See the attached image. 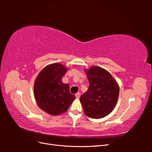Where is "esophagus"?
<instances>
[{"label": "esophagus", "instance_id": "1", "mask_svg": "<svg viewBox=\"0 0 152 152\" xmlns=\"http://www.w3.org/2000/svg\"><path fill=\"white\" fill-rule=\"evenodd\" d=\"M75 96L77 98H79L80 96V93H77V94H75Z\"/></svg>", "mask_w": 152, "mask_h": 152}]
</instances>
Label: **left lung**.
<instances>
[{
  "mask_svg": "<svg viewBox=\"0 0 152 152\" xmlns=\"http://www.w3.org/2000/svg\"><path fill=\"white\" fill-rule=\"evenodd\" d=\"M89 80V89L80 98L84 113L93 118L107 116L115 107L119 95L116 80L105 69L91 66L85 69Z\"/></svg>",
  "mask_w": 152,
  "mask_h": 152,
  "instance_id": "1",
  "label": "left lung"
}]
</instances>
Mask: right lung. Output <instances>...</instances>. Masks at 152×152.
I'll use <instances>...</instances> for the list:
<instances>
[{"label":"right lung","mask_w":152,"mask_h":152,"mask_svg":"<svg viewBox=\"0 0 152 152\" xmlns=\"http://www.w3.org/2000/svg\"><path fill=\"white\" fill-rule=\"evenodd\" d=\"M68 68L61 63L45 66L37 77L34 85V96L39 107L51 115H58L67 111L75 99L70 92L68 84L62 82V77Z\"/></svg>","instance_id":"1"}]
</instances>
